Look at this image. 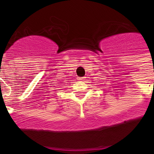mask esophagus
<instances>
[{
  "instance_id": "1",
  "label": "esophagus",
  "mask_w": 154,
  "mask_h": 154,
  "mask_svg": "<svg viewBox=\"0 0 154 154\" xmlns=\"http://www.w3.org/2000/svg\"><path fill=\"white\" fill-rule=\"evenodd\" d=\"M84 77H79L78 80H80V81H84Z\"/></svg>"
}]
</instances>
